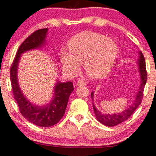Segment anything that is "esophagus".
Returning <instances> with one entry per match:
<instances>
[{"label":"esophagus","instance_id":"34e87169","mask_svg":"<svg viewBox=\"0 0 156 156\" xmlns=\"http://www.w3.org/2000/svg\"><path fill=\"white\" fill-rule=\"evenodd\" d=\"M77 86H86V82L84 80H79L76 83Z\"/></svg>","mask_w":156,"mask_h":156}]
</instances>
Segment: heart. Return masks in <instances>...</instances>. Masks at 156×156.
Instances as JSON below:
<instances>
[{
	"label": "heart",
	"mask_w": 156,
	"mask_h": 156,
	"mask_svg": "<svg viewBox=\"0 0 156 156\" xmlns=\"http://www.w3.org/2000/svg\"><path fill=\"white\" fill-rule=\"evenodd\" d=\"M69 52L62 49L59 59L64 70L76 74L83 65L85 73L94 79L105 77L112 70L119 47L112 39L94 32L86 31L73 36L68 42Z\"/></svg>",
	"instance_id": "1"
}]
</instances>
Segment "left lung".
<instances>
[{
	"mask_svg": "<svg viewBox=\"0 0 156 156\" xmlns=\"http://www.w3.org/2000/svg\"><path fill=\"white\" fill-rule=\"evenodd\" d=\"M138 54L139 58L136 63L138 65L139 72H140V85L138 89L137 93L135 96L134 102L131 105L130 107L126 109L123 112H119V113L107 114L102 113V112L99 111L98 109L95 107L93 102L94 112L95 115H96L97 121L100 122L102 124L107 126H117L119 123H122V122L126 121L132 115L133 112L138 108L139 105L141 104L142 96H143L144 87L145 86L146 81H147V72H146L145 67V60H144L143 54L141 51H139ZM94 91H92L91 94L92 102L94 101Z\"/></svg>",
	"mask_w": 156,
	"mask_h": 156,
	"instance_id": "1",
	"label": "left lung"
}]
</instances>
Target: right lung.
Wrapping results in <instances>:
<instances>
[{
    "instance_id": "1",
    "label": "right lung",
    "mask_w": 156,
    "mask_h": 156,
    "mask_svg": "<svg viewBox=\"0 0 156 156\" xmlns=\"http://www.w3.org/2000/svg\"><path fill=\"white\" fill-rule=\"evenodd\" d=\"M47 33L48 28L37 30L25 39L19 48L10 70L13 94L20 112L28 121L41 127L52 126L61 120L65 112L69 97L74 90L72 82L57 80L54 86L51 99L44 105H38L27 99L20 89L18 81V67L21 55L28 51L44 47Z\"/></svg>"
}]
</instances>
